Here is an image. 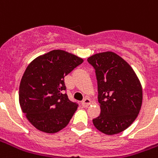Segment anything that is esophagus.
Listing matches in <instances>:
<instances>
[{"label":"esophagus","instance_id":"34e87169","mask_svg":"<svg viewBox=\"0 0 158 158\" xmlns=\"http://www.w3.org/2000/svg\"><path fill=\"white\" fill-rule=\"evenodd\" d=\"M90 102H90V100H89V98H85L84 101L82 102V103H81V105H82V106H84V107H87V106L90 104Z\"/></svg>","mask_w":158,"mask_h":158}]
</instances>
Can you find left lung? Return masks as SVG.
Here are the masks:
<instances>
[{
  "mask_svg": "<svg viewBox=\"0 0 158 158\" xmlns=\"http://www.w3.org/2000/svg\"><path fill=\"white\" fill-rule=\"evenodd\" d=\"M96 70L101 113L92 120L101 132L113 135L125 130L135 120L142 105V87L125 60L112 52L87 59Z\"/></svg>",
  "mask_w": 158,
  "mask_h": 158,
  "instance_id": "8db88e82",
  "label": "left lung"
}]
</instances>
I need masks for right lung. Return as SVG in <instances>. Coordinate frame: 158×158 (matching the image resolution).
Here are the masks:
<instances>
[{
    "label": "right lung",
    "instance_id": "obj_1",
    "mask_svg": "<svg viewBox=\"0 0 158 158\" xmlns=\"http://www.w3.org/2000/svg\"><path fill=\"white\" fill-rule=\"evenodd\" d=\"M83 62L65 51L53 50L27 67L19 86V103L36 129L52 134L68 125L78 104L69 101L64 93V77Z\"/></svg>",
    "mask_w": 158,
    "mask_h": 158
}]
</instances>
